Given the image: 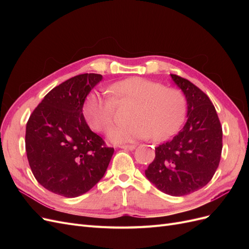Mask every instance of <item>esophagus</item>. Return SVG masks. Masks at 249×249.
<instances>
[{"instance_id":"34e87169","label":"esophagus","mask_w":249,"mask_h":249,"mask_svg":"<svg viewBox=\"0 0 249 249\" xmlns=\"http://www.w3.org/2000/svg\"><path fill=\"white\" fill-rule=\"evenodd\" d=\"M119 148H123V149H129V150H133L136 147V145L134 144H122V145H118Z\"/></svg>"}]
</instances>
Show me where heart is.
<instances>
[{
  "mask_svg": "<svg viewBox=\"0 0 249 249\" xmlns=\"http://www.w3.org/2000/svg\"><path fill=\"white\" fill-rule=\"evenodd\" d=\"M110 92L92 91L84 105L88 124L97 132H107L114 123L117 104L133 105L126 125L114 126L108 137L112 142L126 143L141 139L160 142L168 139L183 124L187 111L182 90L140 77L117 81Z\"/></svg>",
  "mask_w": 249,
  "mask_h": 249,
  "instance_id": "b5f03b06",
  "label": "heart"
}]
</instances>
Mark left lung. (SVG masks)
Masks as SVG:
<instances>
[{"label":"left lung","mask_w":249,"mask_h":249,"mask_svg":"<svg viewBox=\"0 0 249 249\" xmlns=\"http://www.w3.org/2000/svg\"><path fill=\"white\" fill-rule=\"evenodd\" d=\"M188 105V120L178 134L157 146L145 176L160 191L184 196L205 187L219 165L222 126L209 96L189 80L171 74Z\"/></svg>","instance_id":"obj_1"}]
</instances>
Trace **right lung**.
<instances>
[{
	"mask_svg": "<svg viewBox=\"0 0 249 249\" xmlns=\"http://www.w3.org/2000/svg\"><path fill=\"white\" fill-rule=\"evenodd\" d=\"M102 74L82 73L53 88L26 126V152L35 178L49 191L77 197L106 172L114 148L88 126L83 106Z\"/></svg>",
	"mask_w": 249,
	"mask_h": 249,
	"instance_id": "right-lung-1",
	"label": "right lung"
}]
</instances>
